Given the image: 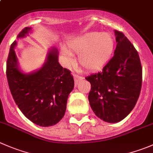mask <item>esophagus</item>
Listing matches in <instances>:
<instances>
[{
	"label": "esophagus",
	"mask_w": 153,
	"mask_h": 153,
	"mask_svg": "<svg viewBox=\"0 0 153 153\" xmlns=\"http://www.w3.org/2000/svg\"><path fill=\"white\" fill-rule=\"evenodd\" d=\"M74 78H75V85H77V84H78V83L80 81L83 80V77L80 76V75H75V76H74Z\"/></svg>",
	"instance_id": "1"
}]
</instances>
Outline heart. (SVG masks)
<instances>
[{
	"label": "heart",
	"instance_id": "1",
	"mask_svg": "<svg viewBox=\"0 0 153 153\" xmlns=\"http://www.w3.org/2000/svg\"><path fill=\"white\" fill-rule=\"evenodd\" d=\"M114 48V41L111 34L90 32L71 41L68 45V51L63 49V54L70 62L71 54L80 53L78 60L83 67L88 70H97L108 63Z\"/></svg>",
	"mask_w": 153,
	"mask_h": 153
}]
</instances>
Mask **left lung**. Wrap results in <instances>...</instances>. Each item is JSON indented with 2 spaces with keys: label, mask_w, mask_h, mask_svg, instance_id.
Masks as SVG:
<instances>
[{
  "label": "left lung",
  "mask_w": 153,
  "mask_h": 153,
  "mask_svg": "<svg viewBox=\"0 0 153 153\" xmlns=\"http://www.w3.org/2000/svg\"><path fill=\"white\" fill-rule=\"evenodd\" d=\"M117 47L114 57L102 72L86 79L91 84L88 99L94 114L110 123L130 114L140 96L142 66L134 45L120 31L114 30Z\"/></svg>",
  "instance_id": "8db88e82"
}]
</instances>
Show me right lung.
<instances>
[{
	"mask_svg": "<svg viewBox=\"0 0 153 153\" xmlns=\"http://www.w3.org/2000/svg\"><path fill=\"white\" fill-rule=\"evenodd\" d=\"M32 27L24 28L17 38H25ZM14 41L7 62V78L15 102L29 120L39 126H54L61 120L66 109L68 96L74 88L69 70L58 62V50L51 48L40 69L25 73L19 67Z\"/></svg>",
	"mask_w": 153,
	"mask_h": 153,
	"instance_id": "right-lung-1",
	"label": "right lung"
}]
</instances>
